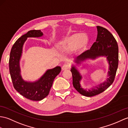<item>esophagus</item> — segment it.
Masks as SVG:
<instances>
[{"label": "esophagus", "instance_id": "1", "mask_svg": "<svg viewBox=\"0 0 128 128\" xmlns=\"http://www.w3.org/2000/svg\"><path fill=\"white\" fill-rule=\"evenodd\" d=\"M70 68V65L66 64H65L64 65H63V66L62 68V70H66L68 69H69Z\"/></svg>", "mask_w": 128, "mask_h": 128}]
</instances>
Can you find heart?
Instances as JSON below:
<instances>
[{
  "mask_svg": "<svg viewBox=\"0 0 128 128\" xmlns=\"http://www.w3.org/2000/svg\"><path fill=\"white\" fill-rule=\"evenodd\" d=\"M89 41L90 39L87 34L74 33L60 39L58 46L62 49H70L71 52L78 54L86 48Z\"/></svg>",
  "mask_w": 128,
  "mask_h": 128,
  "instance_id": "obj_1",
  "label": "heart"
}]
</instances>
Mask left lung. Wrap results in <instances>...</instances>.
Returning a JSON list of instances; mask_svg holds the SVG:
<instances>
[{"mask_svg":"<svg viewBox=\"0 0 128 128\" xmlns=\"http://www.w3.org/2000/svg\"><path fill=\"white\" fill-rule=\"evenodd\" d=\"M98 35L96 42L92 46L90 50H86L77 57L75 62L80 64L87 59H96L99 57H106L109 65L106 81L90 90L83 88L80 84L82 77L75 66L71 69L74 87L79 93L86 96H93L100 94L108 89L114 82L118 65V46L116 40L108 29L97 26Z\"/></svg>","mask_w":128,"mask_h":128,"instance_id":"8db88e82","label":"left lung"}]
</instances>
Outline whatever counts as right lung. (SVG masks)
I'll list each match as a JSON object with an SVG mask.
<instances>
[{
    "mask_svg": "<svg viewBox=\"0 0 128 128\" xmlns=\"http://www.w3.org/2000/svg\"><path fill=\"white\" fill-rule=\"evenodd\" d=\"M42 35L40 30H32L22 35L12 47L9 58V71L14 88L22 96L34 101L41 100L48 96L53 81L61 71L60 66L47 70L35 82L26 81L22 78L20 61L23 44L27 38H38Z\"/></svg>",
    "mask_w": 128,
    "mask_h": 128,
    "instance_id": "right-lung-1",
    "label": "right lung"
}]
</instances>
